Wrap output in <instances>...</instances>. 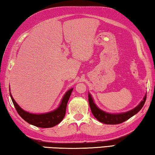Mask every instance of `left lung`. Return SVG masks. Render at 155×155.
<instances>
[{"label":"left lung","instance_id":"left-lung-1","mask_svg":"<svg viewBox=\"0 0 155 155\" xmlns=\"http://www.w3.org/2000/svg\"><path fill=\"white\" fill-rule=\"evenodd\" d=\"M146 100V95L143 97V100L141 101V103L133 110L120 114H110L106 113L104 111L100 110V108H98L97 106L95 104V103L93 102L91 95L88 94V102H89V106L93 115L99 121L106 124H118L128 120V119L135 115V114L137 113L141 110L144 104H145Z\"/></svg>","mask_w":155,"mask_h":155}]
</instances>
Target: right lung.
Here are the masks:
<instances>
[{
    "label": "right lung",
    "mask_w": 155,
    "mask_h": 155,
    "mask_svg": "<svg viewBox=\"0 0 155 155\" xmlns=\"http://www.w3.org/2000/svg\"><path fill=\"white\" fill-rule=\"evenodd\" d=\"M73 89V88H71L65 93L62 101H61L60 105L56 110L50 113L39 114V115L29 113L22 110L15 101L11 93H10V96H11L12 102H13L15 108H16L18 115L27 123L40 128H51L59 124L64 117L68 99L71 94Z\"/></svg>",
    "instance_id": "right-lung-1"
}]
</instances>
